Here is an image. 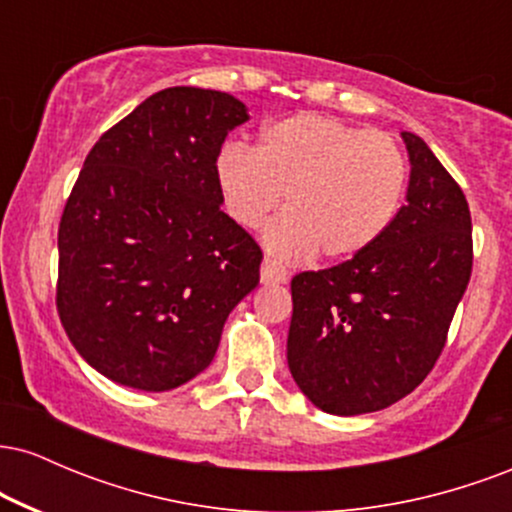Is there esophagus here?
I'll return each mask as SVG.
<instances>
[{"instance_id": "1", "label": "esophagus", "mask_w": 512, "mask_h": 512, "mask_svg": "<svg viewBox=\"0 0 512 512\" xmlns=\"http://www.w3.org/2000/svg\"><path fill=\"white\" fill-rule=\"evenodd\" d=\"M260 279H262V284H286V281H289V272H286L279 262L264 257L262 269H260Z\"/></svg>"}]
</instances>
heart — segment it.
Here are the masks:
<instances>
[{
  "instance_id": "1",
  "label": "heart",
  "mask_w": 512,
  "mask_h": 512,
  "mask_svg": "<svg viewBox=\"0 0 512 512\" xmlns=\"http://www.w3.org/2000/svg\"><path fill=\"white\" fill-rule=\"evenodd\" d=\"M223 209L243 228H267V248L303 262L322 252L354 260L385 236L407 195V156L390 134L339 117L296 113L262 127L255 149L226 142L214 161Z\"/></svg>"
}]
</instances>
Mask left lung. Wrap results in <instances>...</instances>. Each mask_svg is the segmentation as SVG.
<instances>
[{
  "label": "left lung",
  "instance_id": "left-lung-1",
  "mask_svg": "<svg viewBox=\"0 0 512 512\" xmlns=\"http://www.w3.org/2000/svg\"><path fill=\"white\" fill-rule=\"evenodd\" d=\"M407 204L368 252L291 279L286 358L303 395L354 416L416 390L443 354L472 274V216L462 187L426 142L402 132Z\"/></svg>",
  "mask_w": 512,
  "mask_h": 512
}]
</instances>
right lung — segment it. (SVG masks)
<instances>
[{"label": "right lung", "instance_id": "1", "mask_svg": "<svg viewBox=\"0 0 512 512\" xmlns=\"http://www.w3.org/2000/svg\"><path fill=\"white\" fill-rule=\"evenodd\" d=\"M248 120L211 88L173 86L101 134L64 204L57 313L105 378L146 392L202 373L262 250L221 211L214 161Z\"/></svg>", "mask_w": 512, "mask_h": 512}]
</instances>
